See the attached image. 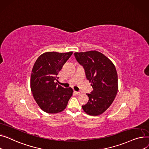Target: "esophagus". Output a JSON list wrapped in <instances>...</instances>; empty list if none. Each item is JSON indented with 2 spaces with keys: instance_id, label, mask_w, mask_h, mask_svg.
<instances>
[{
  "instance_id": "esophagus-1",
  "label": "esophagus",
  "mask_w": 149,
  "mask_h": 149,
  "mask_svg": "<svg viewBox=\"0 0 149 149\" xmlns=\"http://www.w3.org/2000/svg\"><path fill=\"white\" fill-rule=\"evenodd\" d=\"M74 93H75L76 94H77V95H79V94H81V93H80V92H79V91H74Z\"/></svg>"
}]
</instances>
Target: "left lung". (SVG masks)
<instances>
[{"label":"left lung","mask_w":149,"mask_h":149,"mask_svg":"<svg viewBox=\"0 0 149 149\" xmlns=\"http://www.w3.org/2000/svg\"><path fill=\"white\" fill-rule=\"evenodd\" d=\"M74 55L84 68L86 79L93 88L86 94L89 100L82 105V109L91 116L102 114L110 107L117 93L116 68L107 56L97 51L76 52Z\"/></svg>","instance_id":"8db88e82"}]
</instances>
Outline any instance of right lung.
<instances>
[{
  "label": "right lung",
  "instance_id": "obj_1",
  "mask_svg": "<svg viewBox=\"0 0 149 149\" xmlns=\"http://www.w3.org/2000/svg\"><path fill=\"white\" fill-rule=\"evenodd\" d=\"M72 54V52H46L33 65L31 76V91L38 106L46 112L63 111L73 95L72 88H64L56 82L58 73Z\"/></svg>",
  "mask_w": 149,
  "mask_h": 149
}]
</instances>
